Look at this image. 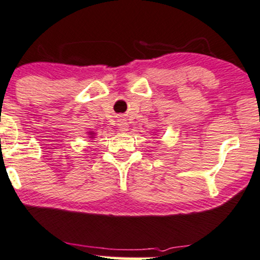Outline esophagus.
Segmentation results:
<instances>
[{
  "label": "esophagus",
  "instance_id": "34e87169",
  "mask_svg": "<svg viewBox=\"0 0 260 260\" xmlns=\"http://www.w3.org/2000/svg\"><path fill=\"white\" fill-rule=\"evenodd\" d=\"M117 126H119V131H121V132H126L128 129V123L126 121H119Z\"/></svg>",
  "mask_w": 260,
  "mask_h": 260
}]
</instances>
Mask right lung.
I'll use <instances>...</instances> for the list:
<instances>
[{
    "label": "right lung",
    "instance_id": "obj_1",
    "mask_svg": "<svg viewBox=\"0 0 260 260\" xmlns=\"http://www.w3.org/2000/svg\"><path fill=\"white\" fill-rule=\"evenodd\" d=\"M91 136H92V133H91Z\"/></svg>",
    "mask_w": 260,
    "mask_h": 260
}]
</instances>
